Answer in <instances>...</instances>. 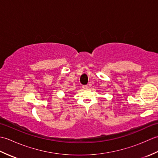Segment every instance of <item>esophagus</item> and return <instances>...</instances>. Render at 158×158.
<instances>
[{
	"label": "esophagus",
	"instance_id": "esophagus-1",
	"mask_svg": "<svg viewBox=\"0 0 158 158\" xmlns=\"http://www.w3.org/2000/svg\"><path fill=\"white\" fill-rule=\"evenodd\" d=\"M82 88H83V89H87V88H88V85H83L82 86Z\"/></svg>",
	"mask_w": 158,
	"mask_h": 158
}]
</instances>
